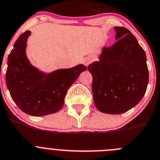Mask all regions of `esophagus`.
<instances>
[{
	"label": "esophagus",
	"mask_w": 160,
	"mask_h": 160,
	"mask_svg": "<svg viewBox=\"0 0 160 160\" xmlns=\"http://www.w3.org/2000/svg\"><path fill=\"white\" fill-rule=\"evenodd\" d=\"M92 59L91 58H84L83 61V63L85 66H88V65H89L91 63H92Z\"/></svg>",
	"instance_id": "esophagus-1"
}]
</instances>
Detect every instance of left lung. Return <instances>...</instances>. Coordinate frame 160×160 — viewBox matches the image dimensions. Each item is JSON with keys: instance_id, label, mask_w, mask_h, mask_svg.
<instances>
[{"instance_id": "1", "label": "left lung", "mask_w": 160, "mask_h": 160, "mask_svg": "<svg viewBox=\"0 0 160 160\" xmlns=\"http://www.w3.org/2000/svg\"><path fill=\"white\" fill-rule=\"evenodd\" d=\"M117 42L104 47L99 61L88 67L92 73L95 107L110 114L125 113L142 99L148 83L146 54L125 28L115 27Z\"/></svg>"}]
</instances>
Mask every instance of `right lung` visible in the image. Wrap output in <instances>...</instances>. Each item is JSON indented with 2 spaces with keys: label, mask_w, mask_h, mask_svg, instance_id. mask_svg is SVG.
<instances>
[{
  "label": "right lung",
  "mask_w": 160,
  "mask_h": 160,
  "mask_svg": "<svg viewBox=\"0 0 160 160\" xmlns=\"http://www.w3.org/2000/svg\"><path fill=\"white\" fill-rule=\"evenodd\" d=\"M30 35L29 31L23 33L8 55L6 85L13 101L24 113L32 116L53 114L63 107L67 91L87 67L80 64L49 74L38 71L25 53Z\"/></svg>",
  "instance_id": "right-lung-1"
}]
</instances>
